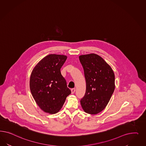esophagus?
<instances>
[{"mask_svg": "<svg viewBox=\"0 0 146 146\" xmlns=\"http://www.w3.org/2000/svg\"><path fill=\"white\" fill-rule=\"evenodd\" d=\"M75 88H73L71 89V93L72 94H73L74 93H75Z\"/></svg>", "mask_w": 146, "mask_h": 146, "instance_id": "esophagus-1", "label": "esophagus"}]
</instances>
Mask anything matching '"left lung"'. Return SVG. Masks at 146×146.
<instances>
[{"instance_id": "1", "label": "left lung", "mask_w": 146, "mask_h": 146, "mask_svg": "<svg viewBox=\"0 0 146 146\" xmlns=\"http://www.w3.org/2000/svg\"><path fill=\"white\" fill-rule=\"evenodd\" d=\"M79 59L86 81L81 105L85 112L96 115L105 109L115 90V74L110 66L96 54L81 55Z\"/></svg>"}]
</instances>
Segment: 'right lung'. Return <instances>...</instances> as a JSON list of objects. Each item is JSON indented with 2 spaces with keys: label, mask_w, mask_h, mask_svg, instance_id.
Returning <instances> with one entry per match:
<instances>
[{
  "label": "right lung",
  "mask_w": 146,
  "mask_h": 146,
  "mask_svg": "<svg viewBox=\"0 0 146 146\" xmlns=\"http://www.w3.org/2000/svg\"><path fill=\"white\" fill-rule=\"evenodd\" d=\"M66 59L65 55L50 54L41 59L31 72L29 86L32 96L46 113H57L71 93L60 72Z\"/></svg>",
  "instance_id": "1"
}]
</instances>
